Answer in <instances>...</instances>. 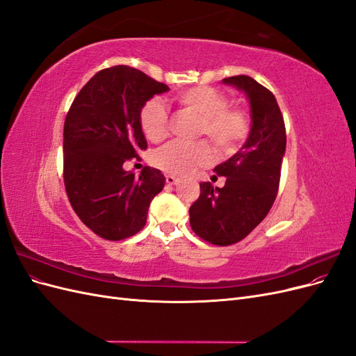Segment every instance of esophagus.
Wrapping results in <instances>:
<instances>
[{"mask_svg":"<svg viewBox=\"0 0 356 356\" xmlns=\"http://www.w3.org/2000/svg\"><path fill=\"white\" fill-rule=\"evenodd\" d=\"M166 182H168L169 186H175L177 182H178V178L174 177V175H166Z\"/></svg>","mask_w":356,"mask_h":356,"instance_id":"34e87169","label":"esophagus"}]
</instances>
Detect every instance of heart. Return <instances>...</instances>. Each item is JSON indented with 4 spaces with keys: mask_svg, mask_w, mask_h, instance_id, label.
Returning a JSON list of instances; mask_svg holds the SVG:
<instances>
[{
    "mask_svg": "<svg viewBox=\"0 0 356 356\" xmlns=\"http://www.w3.org/2000/svg\"><path fill=\"white\" fill-rule=\"evenodd\" d=\"M175 102L200 117L197 135H207L218 153L227 154L238 148L250 134V115L241 106H230L222 90L211 86H195L175 95ZM139 124L148 141L160 143L168 136L169 117L165 104L157 98L147 101L139 113ZM211 148L204 141L187 144L174 141L154 154V165L169 174L186 175L207 165Z\"/></svg>",
    "mask_w": 356,
    "mask_h": 356,
    "instance_id": "heart-1",
    "label": "heart"
}]
</instances>
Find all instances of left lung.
<instances>
[{"label":"left lung","mask_w":356,"mask_h":356,"mask_svg":"<svg viewBox=\"0 0 356 356\" xmlns=\"http://www.w3.org/2000/svg\"><path fill=\"white\" fill-rule=\"evenodd\" d=\"M245 93L251 131L234 156L215 166L224 187L200 182V196L190 207L193 232L212 245L227 246L246 238L270 211L285 156V123L273 93L248 75L222 80ZM215 177V175H213Z\"/></svg>","instance_id":"1"}]
</instances>
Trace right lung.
Listing matches in <instances>:
<instances>
[{
	"label": "right lung",
	"instance_id": "1",
	"mask_svg": "<svg viewBox=\"0 0 356 356\" xmlns=\"http://www.w3.org/2000/svg\"><path fill=\"white\" fill-rule=\"evenodd\" d=\"M169 88L127 65L96 72L75 96L63 124V182L79 218L106 241L136 234L165 187L159 169L138 177L123 163L147 148L143 105Z\"/></svg>",
	"mask_w": 356,
	"mask_h": 356
}]
</instances>
